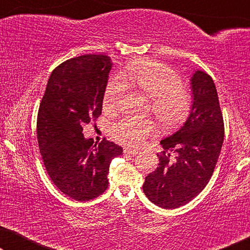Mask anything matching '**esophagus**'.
<instances>
[{
	"label": "esophagus",
	"mask_w": 250,
	"mask_h": 250,
	"mask_svg": "<svg viewBox=\"0 0 250 250\" xmlns=\"http://www.w3.org/2000/svg\"><path fill=\"white\" fill-rule=\"evenodd\" d=\"M124 153L125 155H136V153H138V150L131 149V148H124Z\"/></svg>",
	"instance_id": "obj_1"
}]
</instances>
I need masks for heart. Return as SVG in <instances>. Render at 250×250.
<instances>
[{"label":"heart","mask_w":250,"mask_h":250,"mask_svg":"<svg viewBox=\"0 0 250 250\" xmlns=\"http://www.w3.org/2000/svg\"><path fill=\"white\" fill-rule=\"evenodd\" d=\"M126 85L141 91L150 98L152 114L165 127H173L182 123L192 107V93L183 85L182 77L172 68L159 62L148 61L129 67L122 76L116 75L109 80L104 94V109L112 111L117 108ZM110 133L116 141L136 146L157 133L151 119L124 116L112 123Z\"/></svg>","instance_id":"obj_1"}]
</instances>
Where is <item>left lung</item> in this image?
<instances>
[{"instance_id": "1", "label": "left lung", "mask_w": 250, "mask_h": 250, "mask_svg": "<svg viewBox=\"0 0 250 250\" xmlns=\"http://www.w3.org/2000/svg\"><path fill=\"white\" fill-rule=\"evenodd\" d=\"M191 84L190 116L182 127L160 142L164 150L157 153L159 166L143 183L148 199L166 209L183 206L204 190L224 141L223 115L213 78L197 70Z\"/></svg>"}]
</instances>
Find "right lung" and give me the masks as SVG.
Segmentation results:
<instances>
[{
    "mask_svg": "<svg viewBox=\"0 0 250 250\" xmlns=\"http://www.w3.org/2000/svg\"><path fill=\"white\" fill-rule=\"evenodd\" d=\"M111 61L84 54L59 64L47 82L37 114V142L50 179L71 199L86 201L108 188L111 160L123 148L85 140L83 127L101 115Z\"/></svg>",
    "mask_w": 250,
    "mask_h": 250,
    "instance_id": "1",
    "label": "right lung"
}]
</instances>
